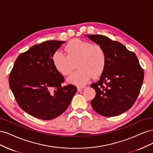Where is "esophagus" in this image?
<instances>
[{
	"label": "esophagus",
	"instance_id": "esophagus-1",
	"mask_svg": "<svg viewBox=\"0 0 153 153\" xmlns=\"http://www.w3.org/2000/svg\"><path fill=\"white\" fill-rule=\"evenodd\" d=\"M84 88H85V87H77V90H78V92H80V91L84 90Z\"/></svg>",
	"mask_w": 153,
	"mask_h": 153
}]
</instances>
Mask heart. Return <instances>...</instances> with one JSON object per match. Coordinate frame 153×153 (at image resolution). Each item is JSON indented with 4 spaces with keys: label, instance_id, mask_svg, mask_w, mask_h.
<instances>
[{
    "label": "heart",
    "instance_id": "1",
    "mask_svg": "<svg viewBox=\"0 0 153 153\" xmlns=\"http://www.w3.org/2000/svg\"><path fill=\"white\" fill-rule=\"evenodd\" d=\"M67 55L57 50L53 53L52 61L55 68L64 76H68L77 61V71L69 76L68 80L78 85H84L92 76L96 78L104 71L106 57L103 48L89 41L74 39L65 48Z\"/></svg>",
    "mask_w": 153,
    "mask_h": 153
}]
</instances>
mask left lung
<instances>
[{
	"label": "left lung",
	"mask_w": 153,
	"mask_h": 153,
	"mask_svg": "<svg viewBox=\"0 0 153 153\" xmlns=\"http://www.w3.org/2000/svg\"><path fill=\"white\" fill-rule=\"evenodd\" d=\"M85 36L102 47L106 57L100 80L91 85L96 91L91 105L101 115L117 116L135 103L144 78L143 69L135 53L121 43L102 35Z\"/></svg>",
	"instance_id": "left-lung-1"
}]
</instances>
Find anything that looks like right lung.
I'll list each match as a JSON object with an SVG mask.
<instances>
[{
    "instance_id": "obj_1",
    "label": "right lung",
    "mask_w": 153,
    "mask_h": 153,
    "mask_svg": "<svg viewBox=\"0 0 153 153\" xmlns=\"http://www.w3.org/2000/svg\"><path fill=\"white\" fill-rule=\"evenodd\" d=\"M62 41H47L20 53L10 74L9 84L20 107L34 117L51 120L65 112L77 89L62 86L63 76L52 57Z\"/></svg>"
}]
</instances>
